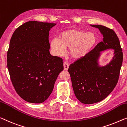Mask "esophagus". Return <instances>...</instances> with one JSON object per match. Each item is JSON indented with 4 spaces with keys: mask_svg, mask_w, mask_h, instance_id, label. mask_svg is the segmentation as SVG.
<instances>
[{
    "mask_svg": "<svg viewBox=\"0 0 127 127\" xmlns=\"http://www.w3.org/2000/svg\"><path fill=\"white\" fill-rule=\"evenodd\" d=\"M63 65H64V70H68L69 68V64L67 62H64V64H63Z\"/></svg>",
    "mask_w": 127,
    "mask_h": 127,
    "instance_id": "esophagus-1",
    "label": "esophagus"
}]
</instances>
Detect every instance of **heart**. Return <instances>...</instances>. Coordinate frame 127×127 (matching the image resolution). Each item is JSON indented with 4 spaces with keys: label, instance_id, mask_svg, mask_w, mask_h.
Listing matches in <instances>:
<instances>
[{
    "label": "heart",
    "instance_id": "heart-1",
    "mask_svg": "<svg viewBox=\"0 0 127 127\" xmlns=\"http://www.w3.org/2000/svg\"><path fill=\"white\" fill-rule=\"evenodd\" d=\"M96 41V36L93 32L72 29L62 32L59 39H52L50 45L56 55H63L65 48H68V54L70 58L79 59L88 54Z\"/></svg>",
    "mask_w": 127,
    "mask_h": 127
}]
</instances>
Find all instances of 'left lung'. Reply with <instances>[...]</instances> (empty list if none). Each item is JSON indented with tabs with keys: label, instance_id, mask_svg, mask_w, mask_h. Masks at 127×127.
<instances>
[{
	"label": "left lung",
	"instance_id": "left-lung-1",
	"mask_svg": "<svg viewBox=\"0 0 127 127\" xmlns=\"http://www.w3.org/2000/svg\"><path fill=\"white\" fill-rule=\"evenodd\" d=\"M91 26L99 28L103 41L68 68L76 97L86 104L101 101L111 94L118 83L123 59L120 41L115 31L101 25ZM107 49H113L115 55L109 64L100 67L98 63L100 52Z\"/></svg>",
	"mask_w": 127,
	"mask_h": 127
}]
</instances>
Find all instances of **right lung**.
<instances>
[{"mask_svg":"<svg viewBox=\"0 0 127 127\" xmlns=\"http://www.w3.org/2000/svg\"><path fill=\"white\" fill-rule=\"evenodd\" d=\"M56 24L27 22L11 38L7 57L11 80L17 94L29 103H41L48 99L64 69L62 59L49 51V31Z\"/></svg>","mask_w":127,"mask_h":127,"instance_id":"1","label":"right lung"}]
</instances>
